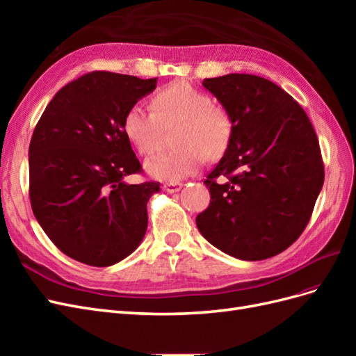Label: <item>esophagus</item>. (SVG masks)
<instances>
[{"label":"esophagus","mask_w":356,"mask_h":356,"mask_svg":"<svg viewBox=\"0 0 356 356\" xmlns=\"http://www.w3.org/2000/svg\"><path fill=\"white\" fill-rule=\"evenodd\" d=\"M182 187V184L179 181H170V182H165L163 184V190L168 193H177L179 191Z\"/></svg>","instance_id":"34e87169"}]
</instances>
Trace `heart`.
Instances as JSON below:
<instances>
[{
	"instance_id": "heart-1",
	"label": "heart",
	"mask_w": 356,
	"mask_h": 356,
	"mask_svg": "<svg viewBox=\"0 0 356 356\" xmlns=\"http://www.w3.org/2000/svg\"><path fill=\"white\" fill-rule=\"evenodd\" d=\"M153 111L143 105L127 110L123 127L139 153L154 156L163 144L165 129L178 124L172 152L147 161L145 169L159 179H179L207 160L221 156L233 135V120L224 105L186 81H175L154 95Z\"/></svg>"
}]
</instances>
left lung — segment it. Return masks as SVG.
<instances>
[{
    "label": "left lung",
    "instance_id": "obj_1",
    "mask_svg": "<svg viewBox=\"0 0 356 356\" xmlns=\"http://www.w3.org/2000/svg\"><path fill=\"white\" fill-rule=\"evenodd\" d=\"M203 86L229 110L233 135L203 181L211 203L197 229L239 260L275 257L303 233L324 184L315 129L293 96L258 75L227 74Z\"/></svg>",
    "mask_w": 356,
    "mask_h": 356
}]
</instances>
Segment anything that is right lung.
<instances>
[{"label": "right lung", "mask_w": 356, "mask_h": 356, "mask_svg": "<svg viewBox=\"0 0 356 356\" xmlns=\"http://www.w3.org/2000/svg\"><path fill=\"white\" fill-rule=\"evenodd\" d=\"M157 79L92 71L55 95L29 144V200L59 250L88 266L122 261L141 243L147 202L160 182L126 184L141 174L124 134L127 110Z\"/></svg>", "instance_id": "right-lung-1"}]
</instances>
